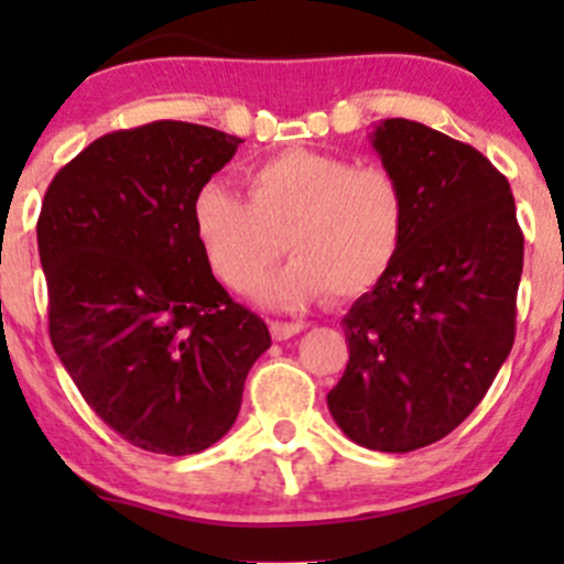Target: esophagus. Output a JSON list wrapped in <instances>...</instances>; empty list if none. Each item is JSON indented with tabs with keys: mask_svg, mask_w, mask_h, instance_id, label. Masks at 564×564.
Wrapping results in <instances>:
<instances>
[{
	"mask_svg": "<svg viewBox=\"0 0 564 564\" xmlns=\"http://www.w3.org/2000/svg\"><path fill=\"white\" fill-rule=\"evenodd\" d=\"M303 329H305L303 322H270V333L275 340H286L292 338V335L303 333Z\"/></svg>",
	"mask_w": 564,
	"mask_h": 564,
	"instance_id": "esophagus-1",
	"label": "esophagus"
}]
</instances>
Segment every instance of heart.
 Listing matches in <instances>:
<instances>
[{"label": "heart", "mask_w": 564, "mask_h": 564, "mask_svg": "<svg viewBox=\"0 0 564 564\" xmlns=\"http://www.w3.org/2000/svg\"><path fill=\"white\" fill-rule=\"evenodd\" d=\"M248 198L209 182L193 198V229L224 286L246 292L286 250L294 256L256 289L272 308H300L333 292L362 297L388 278L409 229L403 182L384 166L289 147L246 172Z\"/></svg>", "instance_id": "1"}]
</instances>
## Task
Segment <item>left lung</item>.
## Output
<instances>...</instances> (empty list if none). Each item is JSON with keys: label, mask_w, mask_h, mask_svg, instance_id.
I'll use <instances>...</instances> for the list:
<instances>
[{"label": "left lung", "mask_w": 564, "mask_h": 564, "mask_svg": "<svg viewBox=\"0 0 564 564\" xmlns=\"http://www.w3.org/2000/svg\"><path fill=\"white\" fill-rule=\"evenodd\" d=\"M373 150L403 182L409 229L382 283L344 316L349 362L327 392L357 445L409 453L458 429L516 338L524 235L486 155L412 119H384Z\"/></svg>", "instance_id": "1"}]
</instances>
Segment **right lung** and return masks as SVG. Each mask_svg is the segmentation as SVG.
<instances>
[{"label": "right lung", "instance_id": "1", "mask_svg": "<svg viewBox=\"0 0 564 564\" xmlns=\"http://www.w3.org/2000/svg\"><path fill=\"white\" fill-rule=\"evenodd\" d=\"M240 144L161 119L93 141L45 191L51 344L93 412L147 453L215 445L272 344L215 281L193 229V198Z\"/></svg>", "mask_w": 564, "mask_h": 564}]
</instances>
